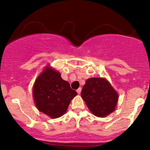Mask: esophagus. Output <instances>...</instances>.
<instances>
[{"instance_id":"1","label":"esophagus","mask_w":150,"mask_h":150,"mask_svg":"<svg viewBox=\"0 0 150 150\" xmlns=\"http://www.w3.org/2000/svg\"><path fill=\"white\" fill-rule=\"evenodd\" d=\"M81 90H82V89H81L80 87V88H78V89H77V94H80V93H81Z\"/></svg>"}]
</instances>
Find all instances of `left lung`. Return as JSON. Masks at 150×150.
<instances>
[{"label":"left lung","mask_w":150,"mask_h":150,"mask_svg":"<svg viewBox=\"0 0 150 150\" xmlns=\"http://www.w3.org/2000/svg\"><path fill=\"white\" fill-rule=\"evenodd\" d=\"M82 99L94 116L104 118L115 111L118 94L107 80L92 77L87 80L81 92Z\"/></svg>","instance_id":"obj_1"}]
</instances>
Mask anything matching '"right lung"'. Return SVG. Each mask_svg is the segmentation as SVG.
<instances>
[{"label":"right lung","mask_w":150,"mask_h":150,"mask_svg":"<svg viewBox=\"0 0 150 150\" xmlns=\"http://www.w3.org/2000/svg\"><path fill=\"white\" fill-rule=\"evenodd\" d=\"M32 93L37 109L51 118L63 116L77 94L69 82L61 78L59 72L49 66L35 80Z\"/></svg>","instance_id":"obj_1"}]
</instances>
